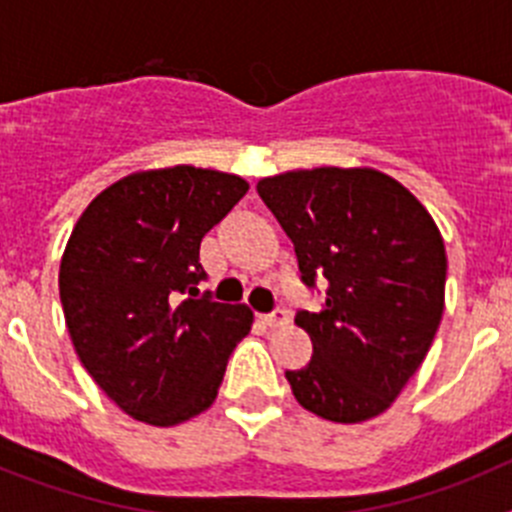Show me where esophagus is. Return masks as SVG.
<instances>
[{
	"instance_id": "obj_1",
	"label": "esophagus",
	"mask_w": 512,
	"mask_h": 512,
	"mask_svg": "<svg viewBox=\"0 0 512 512\" xmlns=\"http://www.w3.org/2000/svg\"><path fill=\"white\" fill-rule=\"evenodd\" d=\"M264 325H269V328H282V325H287L289 320V312L287 310H274L269 312V315H264Z\"/></svg>"
}]
</instances>
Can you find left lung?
Returning <instances> with one entry per match:
<instances>
[{
	"mask_svg": "<svg viewBox=\"0 0 512 512\" xmlns=\"http://www.w3.org/2000/svg\"><path fill=\"white\" fill-rule=\"evenodd\" d=\"M256 189L295 243L302 282L328 284L318 312L295 315L312 359L287 372L292 395L333 423L384 413L441 323L446 248L433 217L374 169L287 171Z\"/></svg>",
	"mask_w": 512,
	"mask_h": 512,
	"instance_id": "obj_1",
	"label": "left lung"
}]
</instances>
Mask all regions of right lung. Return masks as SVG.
Segmentation results:
<instances>
[{
  "label": "right lung",
  "instance_id": "obj_1",
  "mask_svg": "<svg viewBox=\"0 0 512 512\" xmlns=\"http://www.w3.org/2000/svg\"><path fill=\"white\" fill-rule=\"evenodd\" d=\"M248 192L194 166L130 174L97 194L58 271L79 361L130 418L176 425L215 402L253 312L200 297V243Z\"/></svg>",
  "mask_w": 512,
  "mask_h": 512
}]
</instances>
